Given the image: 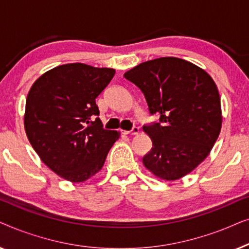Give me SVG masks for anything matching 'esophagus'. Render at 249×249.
<instances>
[{"label": "esophagus", "instance_id": "1", "mask_svg": "<svg viewBox=\"0 0 249 249\" xmlns=\"http://www.w3.org/2000/svg\"><path fill=\"white\" fill-rule=\"evenodd\" d=\"M124 135H132V136L138 135L139 134V129L137 127H134L131 129V130H124Z\"/></svg>", "mask_w": 249, "mask_h": 249}]
</instances>
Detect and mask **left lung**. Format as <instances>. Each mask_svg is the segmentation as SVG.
I'll return each instance as SVG.
<instances>
[{
  "instance_id": "obj_1",
  "label": "left lung",
  "mask_w": 249,
  "mask_h": 249,
  "mask_svg": "<svg viewBox=\"0 0 249 249\" xmlns=\"http://www.w3.org/2000/svg\"><path fill=\"white\" fill-rule=\"evenodd\" d=\"M142 91L160 122L144 125L153 147L145 168L172 181L188 175L210 154L222 125L219 90L202 68L178 57L146 61L124 73Z\"/></svg>"
}]
</instances>
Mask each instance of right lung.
Returning <instances> with one entry per match:
<instances>
[{
    "label": "right lung",
    "mask_w": 249,
    "mask_h": 249,
    "mask_svg": "<svg viewBox=\"0 0 249 249\" xmlns=\"http://www.w3.org/2000/svg\"><path fill=\"white\" fill-rule=\"evenodd\" d=\"M114 73L111 68L63 64L42 74L27 95V137L40 160L68 181L96 175L120 136L103 128L95 101Z\"/></svg>",
    "instance_id": "add662e5"
}]
</instances>
